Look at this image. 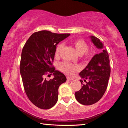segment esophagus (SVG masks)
<instances>
[{
	"instance_id": "34e87169",
	"label": "esophagus",
	"mask_w": 128,
	"mask_h": 128,
	"mask_svg": "<svg viewBox=\"0 0 128 128\" xmlns=\"http://www.w3.org/2000/svg\"><path fill=\"white\" fill-rule=\"evenodd\" d=\"M67 79L68 80H73L74 78L72 77V76H68V77H67Z\"/></svg>"
}]
</instances>
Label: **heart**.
Listing matches in <instances>:
<instances>
[{
	"instance_id": "heart-1",
	"label": "heart",
	"mask_w": 128,
	"mask_h": 128,
	"mask_svg": "<svg viewBox=\"0 0 128 128\" xmlns=\"http://www.w3.org/2000/svg\"><path fill=\"white\" fill-rule=\"evenodd\" d=\"M62 45H58L57 48H56V53L55 56H58L60 54V52L61 48ZM74 47L75 48L76 52L80 55H88L89 54L88 49V46L87 44L84 41L82 40H77L74 42ZM60 69L63 72H65L68 74H72L74 72H75L76 71L79 70V66L76 64H72L68 62H63L60 64Z\"/></svg>"
}]
</instances>
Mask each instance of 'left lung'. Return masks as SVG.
Segmentation results:
<instances>
[{
	"label": "left lung",
	"mask_w": 128,
	"mask_h": 128,
	"mask_svg": "<svg viewBox=\"0 0 128 128\" xmlns=\"http://www.w3.org/2000/svg\"><path fill=\"white\" fill-rule=\"evenodd\" d=\"M92 42L96 48L102 50L96 54L84 69L79 74L82 80L81 89L75 93L78 102L84 105H90L98 102L102 97L107 89L110 75L109 57L104 44L96 36H90ZM86 82L84 84L83 82Z\"/></svg>",
	"instance_id": "1"
}]
</instances>
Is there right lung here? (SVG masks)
Masks as SVG:
<instances>
[{
    "label": "right lung",
    "instance_id": "right-lung-1",
    "mask_svg": "<svg viewBox=\"0 0 128 128\" xmlns=\"http://www.w3.org/2000/svg\"><path fill=\"white\" fill-rule=\"evenodd\" d=\"M69 34H56L40 31L31 35L21 54L20 72L24 89L28 99L40 109H48L56 105L58 88L66 80L64 74L52 66L57 45ZM52 74L54 78L48 81L45 75Z\"/></svg>",
    "mask_w": 128,
    "mask_h": 128
}]
</instances>
